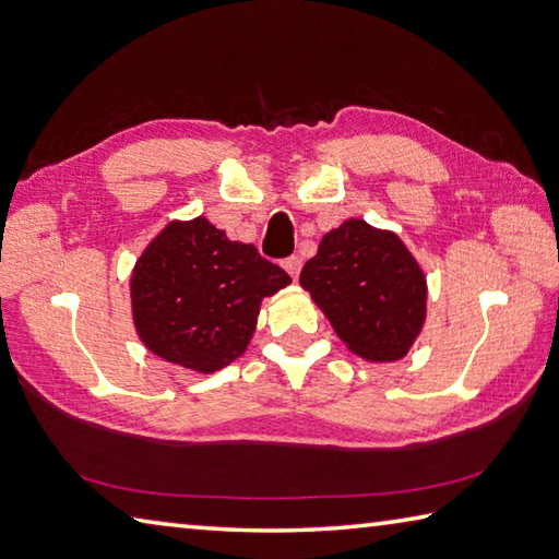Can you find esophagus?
Segmentation results:
<instances>
[{"label": "esophagus", "mask_w": 559, "mask_h": 559, "mask_svg": "<svg viewBox=\"0 0 559 559\" xmlns=\"http://www.w3.org/2000/svg\"><path fill=\"white\" fill-rule=\"evenodd\" d=\"M282 267L289 272L292 275V280H297L299 277V272H301V258H297V255H292V258H287L282 262Z\"/></svg>", "instance_id": "34e87169"}]
</instances>
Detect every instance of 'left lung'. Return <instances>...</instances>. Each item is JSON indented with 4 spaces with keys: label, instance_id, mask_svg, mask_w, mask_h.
Returning a JSON list of instances; mask_svg holds the SVG:
<instances>
[{
    "label": "left lung",
    "instance_id": "left-lung-1",
    "mask_svg": "<svg viewBox=\"0 0 559 559\" xmlns=\"http://www.w3.org/2000/svg\"><path fill=\"white\" fill-rule=\"evenodd\" d=\"M301 287L333 331L367 362H394L424 331L428 284L394 230L347 218L321 238Z\"/></svg>",
    "mask_w": 559,
    "mask_h": 559
}]
</instances>
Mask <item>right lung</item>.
<instances>
[{"instance_id":"add662e5","label":"right lung","mask_w":559,"mask_h":559,"mask_svg":"<svg viewBox=\"0 0 559 559\" xmlns=\"http://www.w3.org/2000/svg\"><path fill=\"white\" fill-rule=\"evenodd\" d=\"M289 282L209 218L170 221L131 272L135 333L163 360L212 374L248 350L262 299Z\"/></svg>"}]
</instances>
